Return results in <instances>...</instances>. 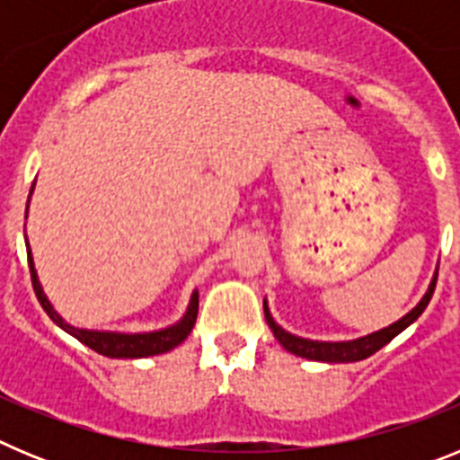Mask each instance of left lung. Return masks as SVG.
Listing matches in <instances>:
<instances>
[{"mask_svg":"<svg viewBox=\"0 0 460 460\" xmlns=\"http://www.w3.org/2000/svg\"><path fill=\"white\" fill-rule=\"evenodd\" d=\"M436 280H438V271L436 276H433V280H430L426 295L421 296V302L417 304L412 311L405 313L403 318L396 320V323L389 324V327L380 329V332H373V334L361 336V339H355V341H339V343H332V341H311V339H302V336L290 334V332H286V329L279 327V324L274 323L270 308H267V302H265V318H267V324H270V329L274 332L276 341H279L288 352H292V355L306 357V359H313V361H327V364L361 361V359H367V357L376 355V352L380 350V348H385L394 336L401 334L405 327H410L414 320L420 318L421 313H424V308L429 306L430 296H433Z\"/></svg>","mask_w":460,"mask_h":460,"instance_id":"obj_1","label":"left lung"}]
</instances>
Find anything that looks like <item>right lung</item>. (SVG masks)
Returning <instances> with one entry per match:
<instances>
[{
	"mask_svg": "<svg viewBox=\"0 0 460 460\" xmlns=\"http://www.w3.org/2000/svg\"><path fill=\"white\" fill-rule=\"evenodd\" d=\"M31 190H34V184H31ZM31 190H30V198H31ZM27 209H30V200H27ZM27 260H30L31 286H34V292L36 296H39L40 306H43V311L50 315L52 323L59 324L64 332L75 336L80 343H84L87 348H92L93 352H99V355L103 357H115V359H140V357L164 355V352H170L172 348L184 343V339L190 334V329H193L195 318H198V290H195L193 295H190V302L184 313V318H181L177 324H172V327L158 329V332H145V334H119V332H96V329L73 327V324L64 323L62 315H59V313L52 308V304L48 302L46 292H43V288H40L39 283V276H36L30 242H27Z\"/></svg>",
	"mask_w": 460,
	"mask_h": 460,
	"instance_id": "add662e5",
	"label": "right lung"
}]
</instances>
